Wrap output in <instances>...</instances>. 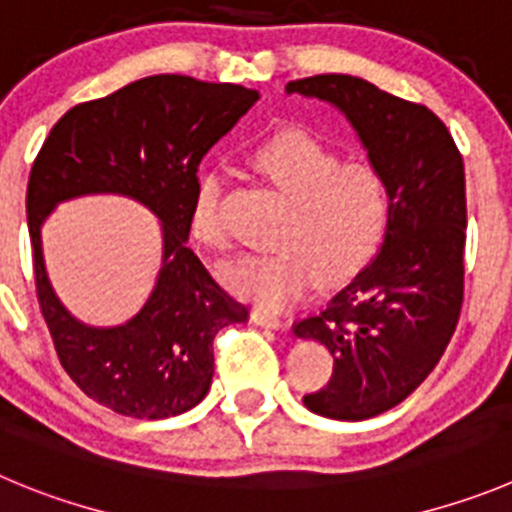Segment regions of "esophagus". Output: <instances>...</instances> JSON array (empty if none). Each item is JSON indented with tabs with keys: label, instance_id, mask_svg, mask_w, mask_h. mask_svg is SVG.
Returning a JSON list of instances; mask_svg holds the SVG:
<instances>
[{
	"label": "esophagus",
	"instance_id": "1",
	"mask_svg": "<svg viewBox=\"0 0 512 512\" xmlns=\"http://www.w3.org/2000/svg\"><path fill=\"white\" fill-rule=\"evenodd\" d=\"M252 321L262 328H283V318L267 308H252Z\"/></svg>",
	"mask_w": 512,
	"mask_h": 512
}]
</instances>
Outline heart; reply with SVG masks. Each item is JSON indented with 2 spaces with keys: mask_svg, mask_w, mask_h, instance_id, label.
Listing matches in <instances>:
<instances>
[{
  "mask_svg": "<svg viewBox=\"0 0 512 512\" xmlns=\"http://www.w3.org/2000/svg\"><path fill=\"white\" fill-rule=\"evenodd\" d=\"M250 164L280 197L272 252H245L222 265V280L237 295L265 308H285L303 298L321 275L346 283L384 245L391 222V194L384 174L364 161H343L338 151L303 131H280L252 151ZM224 176L207 169L194 181L189 229L207 247L224 245Z\"/></svg>",
  "mask_w": 512,
  "mask_h": 512,
  "instance_id": "obj_1",
  "label": "heart"
}]
</instances>
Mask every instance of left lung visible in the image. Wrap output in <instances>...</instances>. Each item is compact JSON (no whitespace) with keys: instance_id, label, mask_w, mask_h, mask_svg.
<instances>
[{"instance_id":"8db88e82","label":"left lung","mask_w":512,"mask_h":512,"mask_svg":"<svg viewBox=\"0 0 512 512\" xmlns=\"http://www.w3.org/2000/svg\"><path fill=\"white\" fill-rule=\"evenodd\" d=\"M285 90L346 113L389 184L391 222L379 255L321 313L295 323V336L321 341L333 356L331 381L303 404L321 417L358 422L407 399L460 321L465 164L427 105L333 73L290 80Z\"/></svg>"}]
</instances>
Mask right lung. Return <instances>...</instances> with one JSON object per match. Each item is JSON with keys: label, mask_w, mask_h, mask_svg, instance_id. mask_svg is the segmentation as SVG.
Wrapping results in <instances>:
<instances>
[{"label": "right lung", "mask_w": 512, "mask_h": 512, "mask_svg": "<svg viewBox=\"0 0 512 512\" xmlns=\"http://www.w3.org/2000/svg\"><path fill=\"white\" fill-rule=\"evenodd\" d=\"M257 98L242 85L151 75L70 108L32 164L27 227L42 318L70 379L123 417L166 419L197 407L214 376V336L247 321L245 305L209 275L186 240L199 164ZM83 193H123L162 219L157 288L126 327L75 322L46 280L41 222L57 201Z\"/></svg>", "instance_id": "obj_1"}]
</instances>
